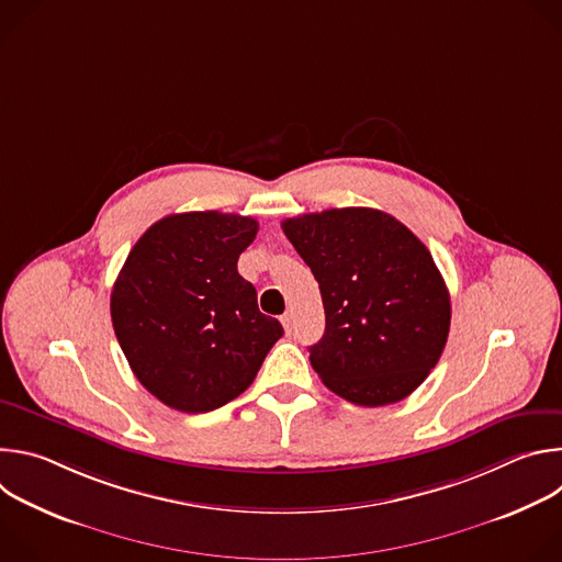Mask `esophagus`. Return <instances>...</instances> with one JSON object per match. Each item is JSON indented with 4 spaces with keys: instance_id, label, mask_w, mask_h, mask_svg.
<instances>
[{
    "instance_id": "1",
    "label": "esophagus",
    "mask_w": 562,
    "mask_h": 562,
    "mask_svg": "<svg viewBox=\"0 0 562 562\" xmlns=\"http://www.w3.org/2000/svg\"><path fill=\"white\" fill-rule=\"evenodd\" d=\"M280 319H282V327H284V331H286V334H291V331H293V315H291V313H284Z\"/></svg>"
}]
</instances>
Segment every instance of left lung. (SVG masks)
Listing matches in <instances>:
<instances>
[{"mask_svg": "<svg viewBox=\"0 0 562 562\" xmlns=\"http://www.w3.org/2000/svg\"><path fill=\"white\" fill-rule=\"evenodd\" d=\"M319 284L325 336L308 347L323 382L360 407L397 403L438 364L447 284L420 239L378 209H327L282 222Z\"/></svg>", "mask_w": 562, "mask_h": 562, "instance_id": "left-lung-1", "label": "left lung"}]
</instances>
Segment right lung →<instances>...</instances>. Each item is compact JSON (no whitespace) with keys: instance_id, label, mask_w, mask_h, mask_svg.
Listing matches in <instances>:
<instances>
[{"instance_id":"add662e5","label":"right lung","mask_w":562,"mask_h":562,"mask_svg":"<svg viewBox=\"0 0 562 562\" xmlns=\"http://www.w3.org/2000/svg\"><path fill=\"white\" fill-rule=\"evenodd\" d=\"M256 233L254 217L235 213L167 215L137 239L113 284L117 342L144 389L171 409L206 414L231 403L284 334L237 273Z\"/></svg>"}]
</instances>
